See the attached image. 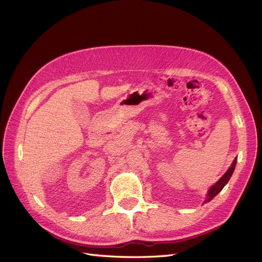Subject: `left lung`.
I'll return each instance as SVG.
<instances>
[{
    "label": "left lung",
    "instance_id": "obj_1",
    "mask_svg": "<svg viewBox=\"0 0 262 262\" xmlns=\"http://www.w3.org/2000/svg\"><path fill=\"white\" fill-rule=\"evenodd\" d=\"M235 165H236V158L234 159L233 162H232L230 168L226 171L225 175L222 176V177L215 183V185L212 186V187L208 190V194H207V198H206V200H205L204 203H208L209 201H211L212 199H214V198L218 194V193H219L222 189H224V187L227 185L229 179L231 178L232 173H233L234 168H235Z\"/></svg>",
    "mask_w": 262,
    "mask_h": 262
}]
</instances>
